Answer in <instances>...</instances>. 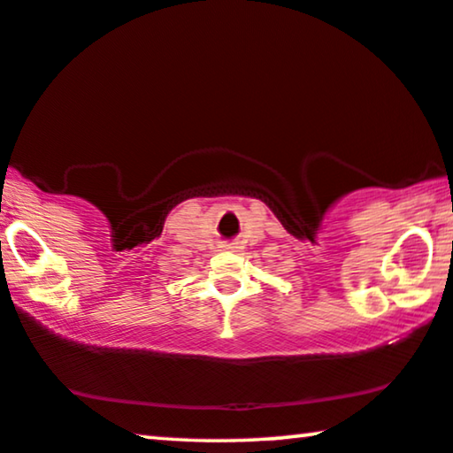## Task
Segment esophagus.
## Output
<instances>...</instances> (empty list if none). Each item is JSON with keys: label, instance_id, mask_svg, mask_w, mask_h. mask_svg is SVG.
<instances>
[{"label": "esophagus", "instance_id": "34e87169", "mask_svg": "<svg viewBox=\"0 0 453 453\" xmlns=\"http://www.w3.org/2000/svg\"><path fill=\"white\" fill-rule=\"evenodd\" d=\"M222 249H225V251H233L234 247L233 245H222Z\"/></svg>", "mask_w": 453, "mask_h": 453}]
</instances>
